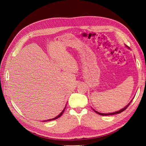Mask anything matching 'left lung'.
<instances>
[{"label": "left lung", "instance_id": "obj_1", "mask_svg": "<svg viewBox=\"0 0 146 146\" xmlns=\"http://www.w3.org/2000/svg\"><path fill=\"white\" fill-rule=\"evenodd\" d=\"M132 102V101H131ZM131 102H130V103L127 105H126V106L123 108H122V109H121V110H119V111H115V112H112V113H100V112H98V111H95V110H94L96 113H98V114H99V115H104V116H105V115H114V114H117V113H121V112H122L123 111H124L125 110H126V108H127L128 107H129V105H130V104H131Z\"/></svg>", "mask_w": 146, "mask_h": 146}]
</instances>
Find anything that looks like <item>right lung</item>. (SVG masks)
Instances as JSON below:
<instances>
[{"label": "right lung", "mask_w": 146, "mask_h": 146, "mask_svg": "<svg viewBox=\"0 0 146 146\" xmlns=\"http://www.w3.org/2000/svg\"><path fill=\"white\" fill-rule=\"evenodd\" d=\"M65 108H66V107H65ZM65 108H64V109L63 110V111H61V112L60 113V114H59L58 115V116H56V117H54V118H53V119H48V120H44V122H46V121H50V120H55V119H58V118H59V117H60L61 115H62V114H63V112H64V110H65ZM44 121H43V122H44Z\"/></svg>", "instance_id": "1"}]
</instances>
